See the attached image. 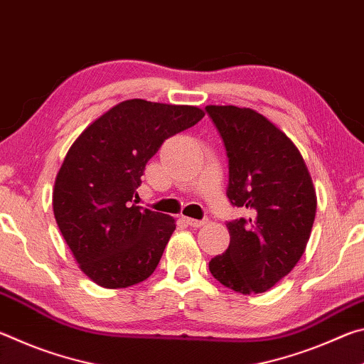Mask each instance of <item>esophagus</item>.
<instances>
[{"label":"esophagus","mask_w":364,"mask_h":364,"mask_svg":"<svg viewBox=\"0 0 364 364\" xmlns=\"http://www.w3.org/2000/svg\"><path fill=\"white\" fill-rule=\"evenodd\" d=\"M186 223L193 228H200L207 223V218L204 220H194V218H186Z\"/></svg>","instance_id":"1"}]
</instances>
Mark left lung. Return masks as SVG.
Here are the masks:
<instances>
[{
    "mask_svg": "<svg viewBox=\"0 0 364 364\" xmlns=\"http://www.w3.org/2000/svg\"><path fill=\"white\" fill-rule=\"evenodd\" d=\"M205 112L226 149L228 199L250 213L228 221L230 245L208 269L236 292H267L291 273L310 239L311 176L295 144L262 114L236 106H207Z\"/></svg>",
    "mask_w": 364,
    "mask_h": 364,
    "instance_id": "8db88e82",
    "label": "left lung"
}]
</instances>
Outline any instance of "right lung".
<instances>
[{"mask_svg":"<svg viewBox=\"0 0 364 364\" xmlns=\"http://www.w3.org/2000/svg\"><path fill=\"white\" fill-rule=\"evenodd\" d=\"M204 115L194 106L123 101L72 144L54 183V217L80 269L96 284L128 287L157 268L176 225L134 205L141 176L165 139Z\"/></svg>","mask_w":364,"mask_h":364,"instance_id":"1","label":"right lung"}]
</instances>
